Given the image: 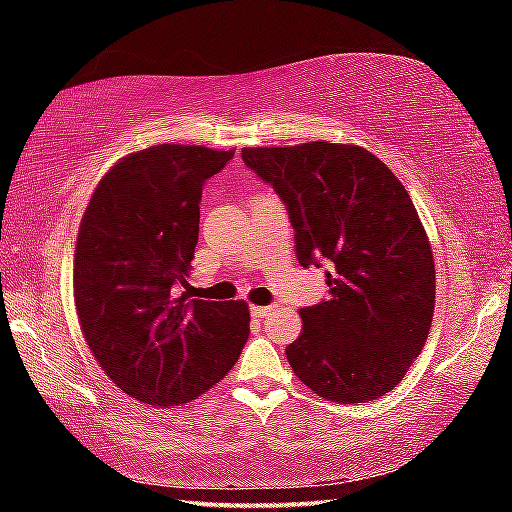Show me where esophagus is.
<instances>
[{"label": "esophagus", "instance_id": "esophagus-1", "mask_svg": "<svg viewBox=\"0 0 512 512\" xmlns=\"http://www.w3.org/2000/svg\"><path fill=\"white\" fill-rule=\"evenodd\" d=\"M273 311V307H262V305H253L250 307V314H253V318H264Z\"/></svg>", "mask_w": 512, "mask_h": 512}]
</instances>
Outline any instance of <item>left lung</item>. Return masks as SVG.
Segmentation results:
<instances>
[{
  "label": "left lung",
  "instance_id": "1",
  "mask_svg": "<svg viewBox=\"0 0 512 512\" xmlns=\"http://www.w3.org/2000/svg\"><path fill=\"white\" fill-rule=\"evenodd\" d=\"M241 158L287 203L298 262L332 266L329 300L300 309L291 370L339 404L391 393L427 343L436 305L431 244L409 192L357 144L246 146Z\"/></svg>",
  "mask_w": 512,
  "mask_h": 512
}]
</instances>
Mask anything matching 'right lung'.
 I'll return each mask as SVG.
<instances>
[{"label":"right lung","mask_w":512,"mask_h":512,"mask_svg":"<svg viewBox=\"0 0 512 512\" xmlns=\"http://www.w3.org/2000/svg\"><path fill=\"white\" fill-rule=\"evenodd\" d=\"M235 151L158 144L103 173L74 250L85 343L126 395L153 406L198 400L228 375L250 334L244 300H189L203 183Z\"/></svg>","instance_id":"right-lung-1"}]
</instances>
